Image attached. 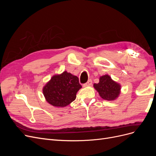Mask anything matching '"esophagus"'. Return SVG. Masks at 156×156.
<instances>
[{"label": "esophagus", "instance_id": "34e87169", "mask_svg": "<svg viewBox=\"0 0 156 156\" xmlns=\"http://www.w3.org/2000/svg\"><path fill=\"white\" fill-rule=\"evenodd\" d=\"M92 80H91V79H89L88 81L86 83H84V84H83V87H89V86L92 85Z\"/></svg>", "mask_w": 156, "mask_h": 156}]
</instances>
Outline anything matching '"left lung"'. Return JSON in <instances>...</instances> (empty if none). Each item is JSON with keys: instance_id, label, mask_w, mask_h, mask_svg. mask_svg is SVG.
<instances>
[{"instance_id": "8db88e82", "label": "left lung", "mask_w": 156, "mask_h": 156, "mask_svg": "<svg viewBox=\"0 0 156 156\" xmlns=\"http://www.w3.org/2000/svg\"><path fill=\"white\" fill-rule=\"evenodd\" d=\"M94 87L103 100H114L119 96L120 85L112 81L109 75H105L100 78V82L94 84Z\"/></svg>"}]
</instances>
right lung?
<instances>
[{"mask_svg":"<svg viewBox=\"0 0 156 156\" xmlns=\"http://www.w3.org/2000/svg\"><path fill=\"white\" fill-rule=\"evenodd\" d=\"M81 87L77 76L64 72L54 75L44 87L43 93L50 104L63 107L75 100L76 94Z\"/></svg>","mask_w":156,"mask_h":156,"instance_id":"1","label":"right lung"}]
</instances>
